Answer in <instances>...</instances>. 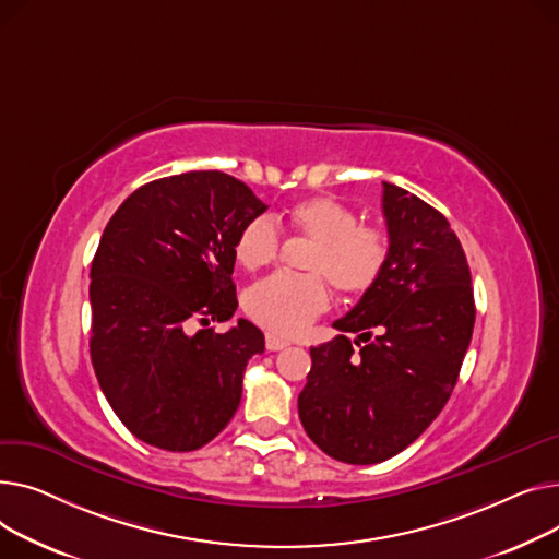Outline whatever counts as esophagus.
I'll return each instance as SVG.
<instances>
[{"label": "esophagus", "mask_w": 559, "mask_h": 559, "mask_svg": "<svg viewBox=\"0 0 559 559\" xmlns=\"http://www.w3.org/2000/svg\"><path fill=\"white\" fill-rule=\"evenodd\" d=\"M288 347V341L275 336V334H266V349L269 352H280V349H286Z\"/></svg>", "instance_id": "34e87169"}]
</instances>
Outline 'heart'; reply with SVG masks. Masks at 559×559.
<instances>
[{"label":"heart","mask_w":559,"mask_h":559,"mask_svg":"<svg viewBox=\"0 0 559 559\" xmlns=\"http://www.w3.org/2000/svg\"><path fill=\"white\" fill-rule=\"evenodd\" d=\"M282 221L311 241L305 271L311 275L275 273L252 284L243 307L248 316L277 336H298L330 309V282L338 293L358 298L372 290L390 259V239L381 227L358 223L345 203L330 195H313L288 207ZM280 227L271 216H257L243 225L235 254L239 264L254 271L277 259Z\"/></svg>","instance_id":"1"}]
</instances>
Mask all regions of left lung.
I'll use <instances>...</instances> for the list:
<instances>
[{"label":"left lung","instance_id":"1","mask_svg":"<svg viewBox=\"0 0 559 559\" xmlns=\"http://www.w3.org/2000/svg\"><path fill=\"white\" fill-rule=\"evenodd\" d=\"M390 259L379 284L311 347L298 397L307 436L347 465H374L415 442L449 402L474 332V288L449 221L383 182ZM347 333H356L349 342Z\"/></svg>","mask_w":559,"mask_h":559}]
</instances>
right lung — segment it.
<instances>
[{
    "mask_svg": "<svg viewBox=\"0 0 559 559\" xmlns=\"http://www.w3.org/2000/svg\"><path fill=\"white\" fill-rule=\"evenodd\" d=\"M266 212L223 171H189L142 185L119 205L90 271V356L126 429L167 451L214 440L239 408L248 360L264 334L237 311L235 243ZM206 326L190 334V322Z\"/></svg>",
    "mask_w": 559,
    "mask_h": 559,
    "instance_id": "right-lung-1",
    "label": "right lung"
}]
</instances>
